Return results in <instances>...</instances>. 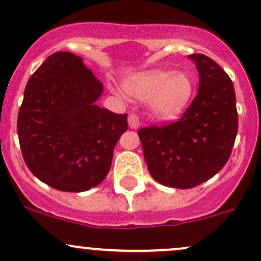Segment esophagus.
Returning a JSON list of instances; mask_svg holds the SVG:
<instances>
[{
    "instance_id": "obj_1",
    "label": "esophagus",
    "mask_w": 261,
    "mask_h": 261,
    "mask_svg": "<svg viewBox=\"0 0 261 261\" xmlns=\"http://www.w3.org/2000/svg\"><path fill=\"white\" fill-rule=\"evenodd\" d=\"M128 126H130L131 128H137L140 126V117L136 115V114H130L128 115Z\"/></svg>"
}]
</instances>
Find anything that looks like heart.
<instances>
[{"label": "heart", "instance_id": "obj_1", "mask_svg": "<svg viewBox=\"0 0 261 261\" xmlns=\"http://www.w3.org/2000/svg\"><path fill=\"white\" fill-rule=\"evenodd\" d=\"M125 89L135 99L151 100V109L157 116L172 119L187 107L193 84L186 74L150 70L126 80Z\"/></svg>", "mask_w": 261, "mask_h": 261}]
</instances>
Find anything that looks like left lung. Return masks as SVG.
Masks as SVG:
<instances>
[{
	"label": "left lung",
	"mask_w": 261,
	"mask_h": 261,
	"mask_svg": "<svg viewBox=\"0 0 261 261\" xmlns=\"http://www.w3.org/2000/svg\"><path fill=\"white\" fill-rule=\"evenodd\" d=\"M198 94L181 119L139 130L148 172L163 186L193 188L211 179L230 157L238 133L234 85L204 54H192Z\"/></svg>",
	"instance_id": "left-lung-1"
}]
</instances>
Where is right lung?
<instances>
[{
  "instance_id": "add662e5",
  "label": "right lung",
  "mask_w": 261,
  "mask_h": 261,
  "mask_svg": "<svg viewBox=\"0 0 261 261\" xmlns=\"http://www.w3.org/2000/svg\"><path fill=\"white\" fill-rule=\"evenodd\" d=\"M101 93L93 71L69 51L51 54L28 80L19 146L31 172L51 188L84 192L107 177L127 114L98 107Z\"/></svg>"
}]
</instances>
